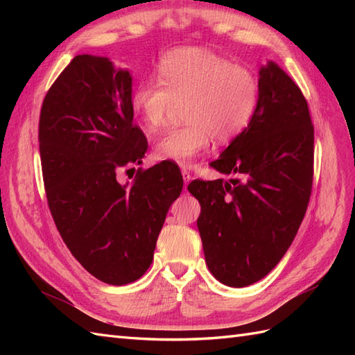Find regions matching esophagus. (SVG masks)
I'll return each instance as SVG.
<instances>
[{
  "instance_id": "34e87169",
  "label": "esophagus",
  "mask_w": 355,
  "mask_h": 355,
  "mask_svg": "<svg viewBox=\"0 0 355 355\" xmlns=\"http://www.w3.org/2000/svg\"><path fill=\"white\" fill-rule=\"evenodd\" d=\"M182 175H183V182H184V187L191 183V180H192V175L189 172H187L186 169L184 171H182Z\"/></svg>"
}]
</instances>
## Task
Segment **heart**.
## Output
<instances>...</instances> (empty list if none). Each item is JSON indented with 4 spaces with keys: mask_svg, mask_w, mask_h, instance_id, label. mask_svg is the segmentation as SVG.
Returning <instances> with one entry per match:
<instances>
[{
    "mask_svg": "<svg viewBox=\"0 0 355 355\" xmlns=\"http://www.w3.org/2000/svg\"><path fill=\"white\" fill-rule=\"evenodd\" d=\"M158 80L134 88L131 107L149 131L162 128L177 103L186 123L154 145V157L189 168L218 141L243 132L254 114L259 85L254 74L207 49L182 47L166 53L157 67Z\"/></svg>",
    "mask_w": 355,
    "mask_h": 355,
    "instance_id": "obj_1",
    "label": "heart"
}]
</instances>
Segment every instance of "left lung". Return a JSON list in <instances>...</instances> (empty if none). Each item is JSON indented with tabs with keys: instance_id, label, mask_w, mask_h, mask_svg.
I'll list each match as a JSON object with an SVG mask.
<instances>
[{
	"instance_id": "1",
	"label": "left lung",
	"mask_w": 355,
	"mask_h": 355,
	"mask_svg": "<svg viewBox=\"0 0 355 355\" xmlns=\"http://www.w3.org/2000/svg\"><path fill=\"white\" fill-rule=\"evenodd\" d=\"M259 97L243 132L210 163L230 180H195L198 230L210 273L227 286L267 276L302 223L313 184L314 128L308 103L276 62L259 69Z\"/></svg>"
}]
</instances>
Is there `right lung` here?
<instances>
[{
    "label": "right lung",
    "instance_id": "1",
    "mask_svg": "<svg viewBox=\"0 0 355 355\" xmlns=\"http://www.w3.org/2000/svg\"><path fill=\"white\" fill-rule=\"evenodd\" d=\"M131 94L130 71L108 58L78 55L45 94L40 117L53 220L80 266L110 285L145 275L166 214L183 189L173 163L139 169L131 183L119 180L120 169L140 164L148 149L132 123Z\"/></svg>",
    "mask_w": 355,
    "mask_h": 355
}]
</instances>
